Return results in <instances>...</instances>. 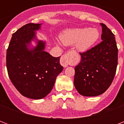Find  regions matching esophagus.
Returning a JSON list of instances; mask_svg holds the SVG:
<instances>
[{
	"instance_id": "34e87169",
	"label": "esophagus",
	"mask_w": 124,
	"mask_h": 124,
	"mask_svg": "<svg viewBox=\"0 0 124 124\" xmlns=\"http://www.w3.org/2000/svg\"><path fill=\"white\" fill-rule=\"evenodd\" d=\"M70 56V53H68L65 54H63L60 58V64L64 68L68 67L69 64V58Z\"/></svg>"
}]
</instances>
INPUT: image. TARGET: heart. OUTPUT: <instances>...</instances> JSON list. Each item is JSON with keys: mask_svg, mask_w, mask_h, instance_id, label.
Wrapping results in <instances>:
<instances>
[{"mask_svg": "<svg viewBox=\"0 0 124 124\" xmlns=\"http://www.w3.org/2000/svg\"><path fill=\"white\" fill-rule=\"evenodd\" d=\"M100 34L96 29L81 28L66 31L60 35L63 44L73 45L77 43V49L79 51L85 52L97 42Z\"/></svg>", "mask_w": 124, "mask_h": 124, "instance_id": "1", "label": "heart"}]
</instances>
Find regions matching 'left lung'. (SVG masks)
<instances>
[{"instance_id": "obj_1", "label": "left lung", "mask_w": 124, "mask_h": 124, "mask_svg": "<svg viewBox=\"0 0 124 124\" xmlns=\"http://www.w3.org/2000/svg\"><path fill=\"white\" fill-rule=\"evenodd\" d=\"M102 41L84 53L81 61L75 68L74 84L80 94L98 96L111 85L118 64V48L111 30L101 23Z\"/></svg>"}]
</instances>
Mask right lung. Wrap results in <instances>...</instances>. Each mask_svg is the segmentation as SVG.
I'll use <instances>...</instances> for the list:
<instances>
[{
    "instance_id": "1",
    "label": "right lung",
    "mask_w": 124,
    "mask_h": 124,
    "mask_svg": "<svg viewBox=\"0 0 124 124\" xmlns=\"http://www.w3.org/2000/svg\"><path fill=\"white\" fill-rule=\"evenodd\" d=\"M40 24L29 23L13 34L7 49L6 67L9 77L23 96L41 99L50 93L56 77L62 72L60 56L54 57L44 51L45 42L38 41L31 50L28 48L35 39V31Z\"/></svg>"
}]
</instances>
